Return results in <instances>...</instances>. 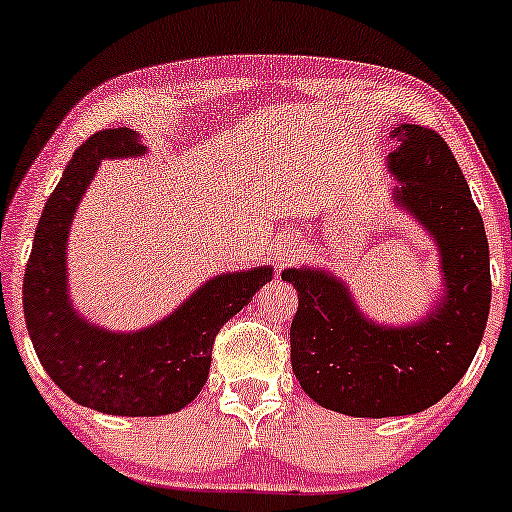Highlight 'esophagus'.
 Returning a JSON list of instances; mask_svg holds the SVG:
<instances>
[{"mask_svg":"<svg viewBox=\"0 0 512 512\" xmlns=\"http://www.w3.org/2000/svg\"><path fill=\"white\" fill-rule=\"evenodd\" d=\"M301 255V238H296L293 233H286L276 240V248H274V260L279 264H289Z\"/></svg>","mask_w":512,"mask_h":512,"instance_id":"esophagus-1","label":"esophagus"}]
</instances>
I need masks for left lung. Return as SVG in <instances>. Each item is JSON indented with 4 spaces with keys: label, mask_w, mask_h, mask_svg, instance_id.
<instances>
[{
    "label": "left lung",
    "mask_w": 512,
    "mask_h": 512,
    "mask_svg": "<svg viewBox=\"0 0 512 512\" xmlns=\"http://www.w3.org/2000/svg\"><path fill=\"white\" fill-rule=\"evenodd\" d=\"M390 170L397 202L436 238L445 298L424 322L380 327L358 313L349 291L317 269H286L298 291L291 322V366L320 407L349 416L424 411L460 383L489 320L491 272L484 221L450 146L436 129L399 125Z\"/></svg>",
    "instance_id": "left-lung-1"
}]
</instances>
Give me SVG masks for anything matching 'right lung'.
<instances>
[{"label": "right lung", "mask_w": 512, "mask_h": 512, "mask_svg": "<svg viewBox=\"0 0 512 512\" xmlns=\"http://www.w3.org/2000/svg\"><path fill=\"white\" fill-rule=\"evenodd\" d=\"M139 154L144 146L127 127L91 134L74 151L40 216L23 274V313L43 368L76 404L117 416H161L187 407L209 378L216 334L272 279L269 267L216 276L142 332L113 334L81 320L67 301L69 223L103 158Z\"/></svg>", "instance_id": "add662e5"}]
</instances>
